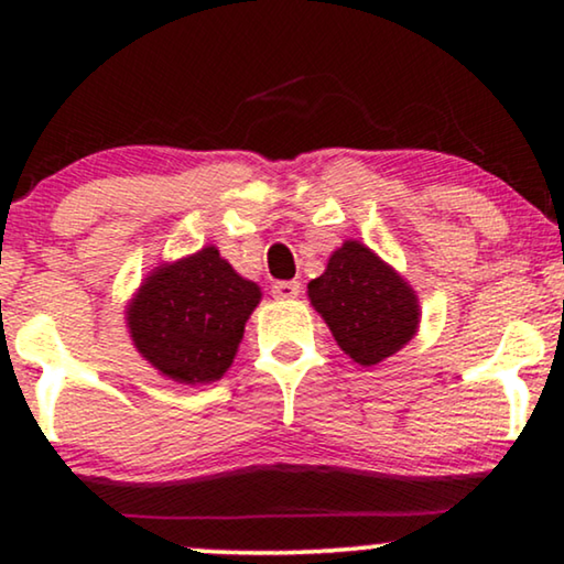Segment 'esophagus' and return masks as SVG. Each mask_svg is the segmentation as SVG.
Wrapping results in <instances>:
<instances>
[{
    "label": "esophagus",
    "mask_w": 564,
    "mask_h": 564,
    "mask_svg": "<svg viewBox=\"0 0 564 564\" xmlns=\"http://www.w3.org/2000/svg\"><path fill=\"white\" fill-rule=\"evenodd\" d=\"M272 295L276 300H295L300 295V282H295V280L274 282L272 284Z\"/></svg>",
    "instance_id": "obj_1"
}]
</instances>
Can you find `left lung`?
Listing matches in <instances>:
<instances>
[{"mask_svg":"<svg viewBox=\"0 0 564 564\" xmlns=\"http://www.w3.org/2000/svg\"><path fill=\"white\" fill-rule=\"evenodd\" d=\"M307 297L341 351L361 367L403 349L421 323L411 284L359 241L330 253L326 272L307 284Z\"/></svg>","mask_w":564,"mask_h":564,"instance_id":"obj_1","label":"left lung"}]
</instances>
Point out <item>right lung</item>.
<instances>
[{
	"mask_svg": "<svg viewBox=\"0 0 564 564\" xmlns=\"http://www.w3.org/2000/svg\"><path fill=\"white\" fill-rule=\"evenodd\" d=\"M261 290L215 246L161 264L130 300L126 321L138 354L169 380L207 384L234 365Z\"/></svg>",
	"mask_w": 564,
	"mask_h": 564,
	"instance_id": "1",
	"label": "right lung"
}]
</instances>
